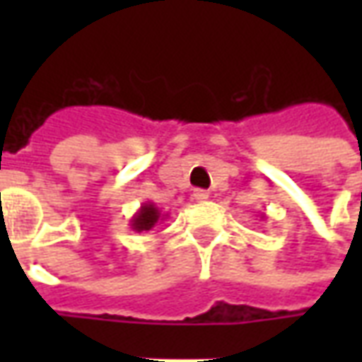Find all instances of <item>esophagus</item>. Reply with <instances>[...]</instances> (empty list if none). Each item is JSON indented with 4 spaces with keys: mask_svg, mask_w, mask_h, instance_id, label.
I'll return each instance as SVG.
<instances>
[{
    "mask_svg": "<svg viewBox=\"0 0 362 362\" xmlns=\"http://www.w3.org/2000/svg\"><path fill=\"white\" fill-rule=\"evenodd\" d=\"M192 197H194L196 202H205V199L209 197V194H207L205 189H196V192L192 194Z\"/></svg>",
    "mask_w": 362,
    "mask_h": 362,
    "instance_id": "esophagus-1",
    "label": "esophagus"
}]
</instances>
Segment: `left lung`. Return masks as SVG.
<instances>
[{"label":"left lung","mask_w":362,"mask_h":362,"mask_svg":"<svg viewBox=\"0 0 362 362\" xmlns=\"http://www.w3.org/2000/svg\"><path fill=\"white\" fill-rule=\"evenodd\" d=\"M264 217H266V215H262V219H264Z\"/></svg>","instance_id":"obj_1"}]
</instances>
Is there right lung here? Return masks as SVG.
Masks as SVG:
<instances>
[{
	"instance_id": "1",
	"label": "right lung",
	"mask_w": 362,
	"mask_h": 362,
	"mask_svg": "<svg viewBox=\"0 0 362 362\" xmlns=\"http://www.w3.org/2000/svg\"><path fill=\"white\" fill-rule=\"evenodd\" d=\"M168 215L166 213H160L157 205L153 204V202H147V204H143L135 215L129 219V227L135 233H147V230H153V228L157 227L158 223H163Z\"/></svg>"
}]
</instances>
